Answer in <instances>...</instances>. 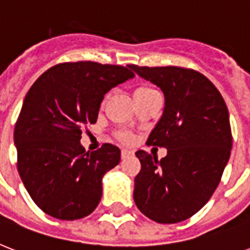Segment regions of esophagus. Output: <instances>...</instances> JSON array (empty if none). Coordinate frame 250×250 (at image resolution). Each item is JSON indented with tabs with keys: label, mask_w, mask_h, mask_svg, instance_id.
I'll use <instances>...</instances> for the list:
<instances>
[{
	"label": "esophagus",
	"mask_w": 250,
	"mask_h": 250,
	"mask_svg": "<svg viewBox=\"0 0 250 250\" xmlns=\"http://www.w3.org/2000/svg\"><path fill=\"white\" fill-rule=\"evenodd\" d=\"M133 156V152L128 150V149H122V158L125 160V158H128V157Z\"/></svg>",
	"instance_id": "esophagus-1"
}]
</instances>
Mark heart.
Instances as JSON below:
<instances>
[{
    "label": "heart",
    "instance_id": "b5f03b06",
    "mask_svg": "<svg viewBox=\"0 0 250 250\" xmlns=\"http://www.w3.org/2000/svg\"><path fill=\"white\" fill-rule=\"evenodd\" d=\"M157 90L150 88V86H146V85H141V86H137L136 89L133 90V98H139V97H145V96H149V94L152 93H156ZM121 139L125 143H129V141L132 140V136L129 135V133H121Z\"/></svg>",
    "mask_w": 250,
    "mask_h": 250
}]
</instances>
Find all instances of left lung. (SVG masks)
Instances as JSON below:
<instances>
[{"label": "left lung", "instance_id": "left-lung-1", "mask_svg": "<svg viewBox=\"0 0 250 250\" xmlns=\"http://www.w3.org/2000/svg\"><path fill=\"white\" fill-rule=\"evenodd\" d=\"M129 68L164 92V113L146 144L167 149L162 160L136 152L141 170L135 178L133 200L152 221H186L213 196L229 160V110L214 84L194 70Z\"/></svg>", "mask_w": 250, "mask_h": 250}]
</instances>
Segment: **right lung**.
<instances>
[{"mask_svg":"<svg viewBox=\"0 0 250 250\" xmlns=\"http://www.w3.org/2000/svg\"><path fill=\"white\" fill-rule=\"evenodd\" d=\"M133 76L129 66L67 62L49 68L29 88L14 144L21 182L44 213L75 221L97 208L102 178L121 162V150L104 144L85 153L82 127L94 125L104 96Z\"/></svg>","mask_w":250,"mask_h":250,"instance_id":"right-lung-1","label":"right lung"}]
</instances>
